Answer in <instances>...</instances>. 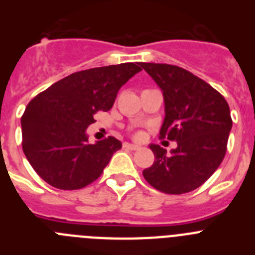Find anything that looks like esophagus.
Masks as SVG:
<instances>
[{
  "instance_id": "obj_1",
  "label": "esophagus",
  "mask_w": 255,
  "mask_h": 255,
  "mask_svg": "<svg viewBox=\"0 0 255 255\" xmlns=\"http://www.w3.org/2000/svg\"><path fill=\"white\" fill-rule=\"evenodd\" d=\"M123 147L125 148V149H130V150L140 149V147H139V145H136V144H130V143H124Z\"/></svg>"
}]
</instances>
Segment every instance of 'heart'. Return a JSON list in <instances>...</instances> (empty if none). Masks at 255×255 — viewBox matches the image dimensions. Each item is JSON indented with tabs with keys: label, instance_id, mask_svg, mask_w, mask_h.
Segmentation results:
<instances>
[{
	"label": "heart",
	"instance_id": "b5f03b06",
	"mask_svg": "<svg viewBox=\"0 0 255 255\" xmlns=\"http://www.w3.org/2000/svg\"><path fill=\"white\" fill-rule=\"evenodd\" d=\"M141 135H143V134H141V132L139 131V132H136V134H135V136H136V138H140Z\"/></svg>",
	"mask_w": 255,
	"mask_h": 255
}]
</instances>
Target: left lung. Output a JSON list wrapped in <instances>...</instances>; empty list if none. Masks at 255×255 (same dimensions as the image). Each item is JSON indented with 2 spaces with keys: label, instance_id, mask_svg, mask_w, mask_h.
I'll use <instances>...</instances> for the list:
<instances>
[{
  "label": "left lung",
  "instance_id": "1",
  "mask_svg": "<svg viewBox=\"0 0 255 255\" xmlns=\"http://www.w3.org/2000/svg\"><path fill=\"white\" fill-rule=\"evenodd\" d=\"M163 92L164 117L159 138L177 141L167 154L152 144L154 162L143 171L149 185L166 194L195 190L213 175L226 154L233 126L229 103L208 83L182 67L140 62Z\"/></svg>",
  "mask_w": 255,
  "mask_h": 255
}]
</instances>
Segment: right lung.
<instances>
[{
  "label": "right lung",
  "instance_id": "obj_1",
  "mask_svg": "<svg viewBox=\"0 0 255 255\" xmlns=\"http://www.w3.org/2000/svg\"><path fill=\"white\" fill-rule=\"evenodd\" d=\"M141 71L140 62L78 71L29 102L21 116L22 152L53 188L78 190L96 181L121 141L108 136L88 144L85 130L100 111H110L117 92Z\"/></svg>",
  "mask_w": 255,
  "mask_h": 255
}]
</instances>
